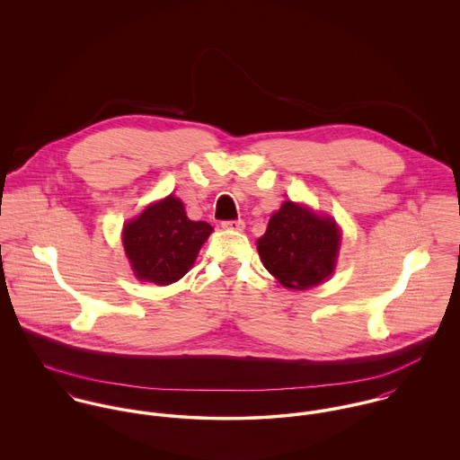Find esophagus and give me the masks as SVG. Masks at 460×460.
<instances>
[{
	"label": "esophagus",
	"instance_id": "1",
	"mask_svg": "<svg viewBox=\"0 0 460 460\" xmlns=\"http://www.w3.org/2000/svg\"><path fill=\"white\" fill-rule=\"evenodd\" d=\"M221 226L225 230H243L244 228V221L243 219H228V221H221Z\"/></svg>",
	"mask_w": 460,
	"mask_h": 460
}]
</instances>
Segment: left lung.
<instances>
[{"label":"left lung","mask_w":460,"mask_h":460,"mask_svg":"<svg viewBox=\"0 0 460 460\" xmlns=\"http://www.w3.org/2000/svg\"><path fill=\"white\" fill-rule=\"evenodd\" d=\"M265 269L288 288H310L334 269L340 230L329 217L285 201L257 241Z\"/></svg>","instance_id":"8db88e82"}]
</instances>
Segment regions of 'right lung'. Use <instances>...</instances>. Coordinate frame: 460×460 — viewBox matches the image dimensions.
Wrapping results in <instances>:
<instances>
[{
    "label": "right lung",
    "instance_id": "add662e5",
    "mask_svg": "<svg viewBox=\"0 0 460 460\" xmlns=\"http://www.w3.org/2000/svg\"><path fill=\"white\" fill-rule=\"evenodd\" d=\"M210 232L208 223L191 221L182 201L170 195L124 226V248L136 278L170 285L190 270Z\"/></svg>",
    "mask_w": 460,
    "mask_h": 460
}]
</instances>
